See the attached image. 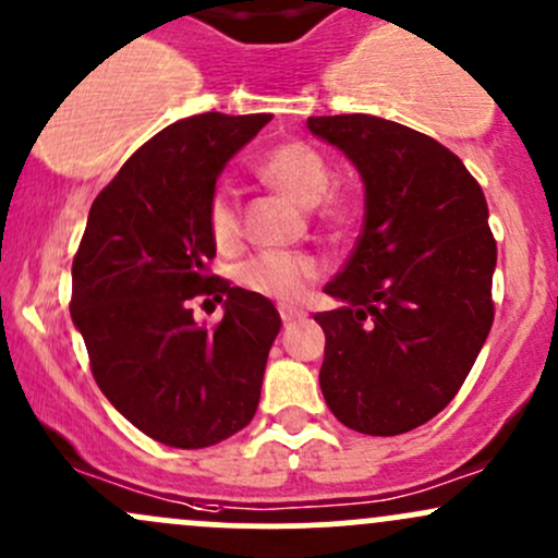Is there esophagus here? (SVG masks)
<instances>
[{"label":"esophagus","mask_w":558,"mask_h":558,"mask_svg":"<svg viewBox=\"0 0 558 558\" xmlns=\"http://www.w3.org/2000/svg\"><path fill=\"white\" fill-rule=\"evenodd\" d=\"M279 316L284 325H295V322H301L305 314L301 308H292V305H279Z\"/></svg>","instance_id":"1"}]
</instances>
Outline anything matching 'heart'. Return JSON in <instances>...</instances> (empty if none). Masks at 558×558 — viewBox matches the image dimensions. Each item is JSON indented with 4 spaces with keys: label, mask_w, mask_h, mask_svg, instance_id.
<instances>
[{
    "label": "heart",
    "mask_w": 558,
    "mask_h": 558,
    "mask_svg": "<svg viewBox=\"0 0 558 558\" xmlns=\"http://www.w3.org/2000/svg\"><path fill=\"white\" fill-rule=\"evenodd\" d=\"M257 172L268 183L277 185L281 194L303 207L319 205L332 185V167L325 154L305 141H284L263 154L257 161ZM327 215L335 223L345 220V205L340 199H327ZM207 229L213 242L220 250H229L242 236V213H239L236 194L226 185L209 194L207 199ZM322 266L314 255L281 253V250H263L244 263H239L236 281L244 290L257 292L263 298H274L281 303L301 301L314 279H319Z\"/></svg>",
    "instance_id": "b5f03b06"
}]
</instances>
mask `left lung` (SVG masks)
Segmentation results:
<instances>
[{"label": "left lung", "instance_id": "obj_1", "mask_svg": "<svg viewBox=\"0 0 558 558\" xmlns=\"http://www.w3.org/2000/svg\"><path fill=\"white\" fill-rule=\"evenodd\" d=\"M308 130L362 172L367 213L325 329L319 386L332 415L369 436L428 423L469 377L495 319L497 244L487 199L434 137L367 113L311 117Z\"/></svg>", "mask_w": 558, "mask_h": 558}]
</instances>
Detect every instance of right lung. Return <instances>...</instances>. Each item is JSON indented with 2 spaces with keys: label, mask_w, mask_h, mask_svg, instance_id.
I'll list each match as a JSON object with an SVG mask.
<instances>
[{
  "label": "right lung",
  "mask_w": 558,
  "mask_h": 558,
  "mask_svg": "<svg viewBox=\"0 0 558 558\" xmlns=\"http://www.w3.org/2000/svg\"><path fill=\"white\" fill-rule=\"evenodd\" d=\"M268 122L271 113L181 119L143 143L89 207L71 319L106 399L161 445H218L260 401L281 319L268 298L209 271L207 199L226 161ZM194 296L223 302L225 319L196 326Z\"/></svg>",
  "instance_id": "add662e5"
}]
</instances>
